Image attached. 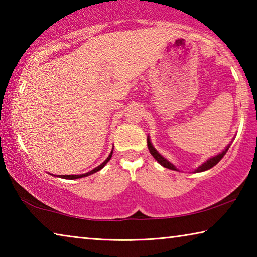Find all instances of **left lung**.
<instances>
[{
  "label": "left lung",
  "mask_w": 257,
  "mask_h": 257,
  "mask_svg": "<svg viewBox=\"0 0 257 257\" xmlns=\"http://www.w3.org/2000/svg\"><path fill=\"white\" fill-rule=\"evenodd\" d=\"M147 146H149V150H150V152H151V154L154 156V159H155L156 161H158V162H159L161 165H163L164 168L170 169V170H177L175 165L171 164L170 162H169L168 160H165L162 155H160V154L158 153V152H156V150L154 149L153 145L151 144V141H150L149 137H147ZM228 150H229V146L222 152V153L217 154V155H215V156H213V158H211L210 160H207L205 163H203V164L201 165V167H198V168L196 169V170H195V172H202V171L208 170V169H211V168L214 167L215 164H217V163L220 162L221 159H222L223 156L225 155V153H227V152H228Z\"/></svg>",
  "instance_id": "obj_1"
}]
</instances>
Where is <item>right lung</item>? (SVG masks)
<instances>
[{
	"label": "right lung",
	"instance_id": "right-lung-1",
	"mask_svg": "<svg viewBox=\"0 0 257 257\" xmlns=\"http://www.w3.org/2000/svg\"><path fill=\"white\" fill-rule=\"evenodd\" d=\"M112 153H113V151L111 152V154L107 156V159H106L105 161H104V162H103L101 165H98V167L93 169L92 171H89V172H87V173H84V175H69V176L63 175V176H59V177H60V178H64V179H78V178H82V177H87V176H89V175H93V173H95V172H97V171L101 170V169L104 167V165H105V164L108 162V161H110L111 156H112Z\"/></svg>",
	"mask_w": 257,
	"mask_h": 257
}]
</instances>
